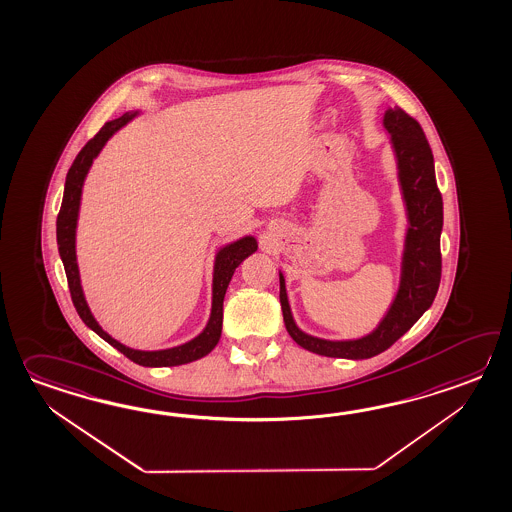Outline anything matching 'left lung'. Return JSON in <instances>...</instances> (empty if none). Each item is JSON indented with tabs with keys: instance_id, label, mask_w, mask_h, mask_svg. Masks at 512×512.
<instances>
[{
	"instance_id": "left-lung-1",
	"label": "left lung",
	"mask_w": 512,
	"mask_h": 512,
	"mask_svg": "<svg viewBox=\"0 0 512 512\" xmlns=\"http://www.w3.org/2000/svg\"><path fill=\"white\" fill-rule=\"evenodd\" d=\"M384 126L391 134V143L397 154L398 180L402 185L409 220L397 297L387 310L386 318L364 338L321 340L297 329L288 305L283 273H279L284 327L292 340L310 353L349 360H364L384 353L432 307L439 290L443 266V196L435 182L432 148L421 125L398 106L389 108L384 114Z\"/></svg>"
}]
</instances>
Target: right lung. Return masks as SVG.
Masks as SVG:
<instances>
[{
	"mask_svg": "<svg viewBox=\"0 0 512 512\" xmlns=\"http://www.w3.org/2000/svg\"><path fill=\"white\" fill-rule=\"evenodd\" d=\"M134 114H125L119 119L108 121L106 125L90 139L73 161L71 169L66 176V187H64V198L60 205V213L57 218V244L60 259L64 262V270L68 277L69 294L71 301L79 312L80 319L90 327L93 332H97L104 341H108L117 351L125 354L128 360L136 362L145 367H172V365H183L204 358L205 354L211 353L216 347L222 334V307H224V296L228 290L229 281L233 273L237 270L240 262L251 253L257 251V240L253 237H244L233 244L224 246L222 250L216 253L215 273H213V308H211V318L207 321V327L200 336L194 340L187 341L178 347L165 349V351H136L130 349L123 343L114 340L110 334H106L99 323L93 318V314L88 308V303L84 299V292L80 286L79 266H77V253H75V229H77V218H79L80 194H82V183L86 174L90 171L93 159L103 150L104 143L114 136L115 132L125 126Z\"/></svg>",
	"mask_w": 512,
	"mask_h": 512,
	"instance_id": "right-lung-1",
	"label": "right lung"
}]
</instances>
